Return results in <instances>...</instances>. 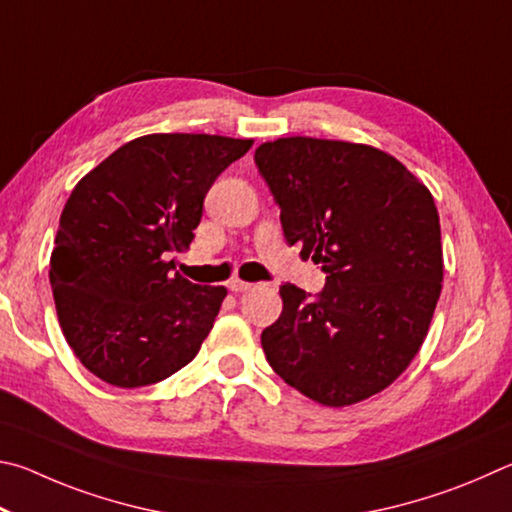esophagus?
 I'll return each instance as SVG.
<instances>
[{
	"label": "esophagus",
	"instance_id": "34e87169",
	"mask_svg": "<svg viewBox=\"0 0 512 512\" xmlns=\"http://www.w3.org/2000/svg\"><path fill=\"white\" fill-rule=\"evenodd\" d=\"M227 288H229L231 292H245V290L251 288V283L240 281V279H231V281L227 283Z\"/></svg>",
	"mask_w": 512,
	"mask_h": 512
}]
</instances>
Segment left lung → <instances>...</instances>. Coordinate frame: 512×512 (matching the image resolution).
<instances>
[{"mask_svg":"<svg viewBox=\"0 0 512 512\" xmlns=\"http://www.w3.org/2000/svg\"><path fill=\"white\" fill-rule=\"evenodd\" d=\"M285 240L321 263L315 297L283 285L261 344L276 375L324 407H348L398 380L423 346L443 283L429 188L366 143L283 137L256 148Z\"/></svg>","mask_w":512,"mask_h":512,"instance_id":"obj_1","label":"left lung"}]
</instances>
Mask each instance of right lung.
<instances>
[{
  "mask_svg": "<svg viewBox=\"0 0 512 512\" xmlns=\"http://www.w3.org/2000/svg\"><path fill=\"white\" fill-rule=\"evenodd\" d=\"M251 139L146 134L80 179L60 215L49 281L71 351L121 389L166 380L200 351L227 288L175 272L202 202Z\"/></svg>",
  "mask_w": 512,
  "mask_h": 512,
  "instance_id": "obj_1",
  "label": "right lung"
}]
</instances>
